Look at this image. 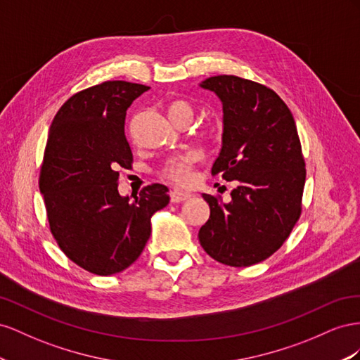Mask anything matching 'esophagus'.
<instances>
[{"mask_svg": "<svg viewBox=\"0 0 360 360\" xmlns=\"http://www.w3.org/2000/svg\"><path fill=\"white\" fill-rule=\"evenodd\" d=\"M190 196H191L190 193L181 191V190H173V191L170 193V200H172L173 203H179V202L187 200Z\"/></svg>", "mask_w": 360, "mask_h": 360, "instance_id": "34e87169", "label": "esophagus"}]
</instances>
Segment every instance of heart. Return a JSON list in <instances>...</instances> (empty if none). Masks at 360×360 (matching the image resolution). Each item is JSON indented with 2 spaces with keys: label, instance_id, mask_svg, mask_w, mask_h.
Returning <instances> with one entry per match:
<instances>
[{
  "label": "heart",
  "instance_id": "1",
  "mask_svg": "<svg viewBox=\"0 0 360 360\" xmlns=\"http://www.w3.org/2000/svg\"><path fill=\"white\" fill-rule=\"evenodd\" d=\"M169 112H170V117L173 119V122L176 123L181 119L193 120L194 108L188 101L176 99L170 104ZM219 129H220V123H217V122L211 123V125L208 127V131L211 132V134L217 132ZM198 160H199V155L196 152H186V153H182V155L172 157L162 166L161 176L174 182V184H187L191 179L194 164L198 162Z\"/></svg>",
  "mask_w": 360,
  "mask_h": 360
}]
</instances>
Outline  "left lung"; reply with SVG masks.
Returning a JSON list of instances; mask_svg holds the SVG:
<instances>
[{
	"label": "left lung",
	"mask_w": 360,
	"mask_h": 360,
	"mask_svg": "<svg viewBox=\"0 0 360 360\" xmlns=\"http://www.w3.org/2000/svg\"><path fill=\"white\" fill-rule=\"evenodd\" d=\"M200 86L223 102V148L211 173L237 187L229 203L203 194L211 212L199 241L215 261L250 266L279 250L300 219L306 167L299 132L270 87L235 75Z\"/></svg>",
	"instance_id": "1"
}]
</instances>
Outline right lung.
Returning <instances> with one entry per match:
<instances>
[{"mask_svg":"<svg viewBox=\"0 0 360 360\" xmlns=\"http://www.w3.org/2000/svg\"><path fill=\"white\" fill-rule=\"evenodd\" d=\"M149 87L105 81L70 96L51 123L39 174L49 231L68 258L110 276L136 262L150 237L152 214L169 188L152 184L134 199L117 191L119 167H132L127 110Z\"/></svg>","mask_w":360,"mask_h":360,"instance_id":"1","label":"right lung"}]
</instances>
